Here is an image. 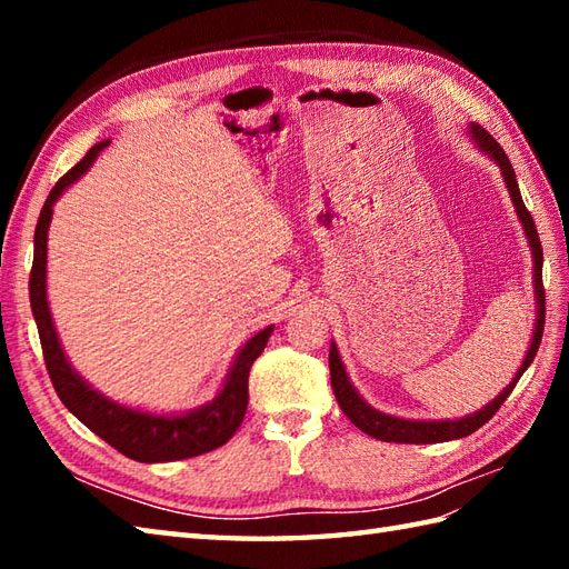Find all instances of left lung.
<instances>
[{
  "instance_id": "1",
  "label": "left lung",
  "mask_w": 569,
  "mask_h": 569,
  "mask_svg": "<svg viewBox=\"0 0 569 569\" xmlns=\"http://www.w3.org/2000/svg\"><path fill=\"white\" fill-rule=\"evenodd\" d=\"M469 134L471 139L477 141V147L485 151L487 156H491L493 161L499 163L501 173H503V183L511 192V202L518 212V220L523 224V232L528 237V244H530V253H533V286H536V300H538V320H536V332H533V340H530L528 347V355L523 359L521 369L516 371L513 381L506 386V389L493 398L489 406H485L477 413H471L467 418H459V420H403V418H393V416H386L381 410L371 408L365 398L357 393V389L352 383H349V377L345 371V365L340 359V352H337L335 342L330 345V379H332V391L337 403L345 410V416L355 422V426L371 435V438H377L381 442H403V445H430V442H447V440H459V438H467L475 430H479L485 426L487 420L493 418V413L503 406L506 398L511 396V391L516 389L518 379L523 377V371L530 367V361L536 359V352L540 347L542 340V328H546V288H542V247H540V239H538V229L533 217L526 210L523 198H521V190H518V180L513 173V166L509 161V156L499 147V141L493 139L487 129H481L479 124H471L469 127Z\"/></svg>"
}]
</instances>
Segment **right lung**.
<instances>
[{
	"label": "right lung",
	"mask_w": 569,
	"mask_h": 569,
	"mask_svg": "<svg viewBox=\"0 0 569 569\" xmlns=\"http://www.w3.org/2000/svg\"><path fill=\"white\" fill-rule=\"evenodd\" d=\"M110 141L94 143V147L84 153V159L76 163L70 171L58 180L56 188L48 192L43 202V210L36 224L33 234V266L29 276V296H31V310L36 325H39L43 361L48 369V377L53 381V389L60 401L84 422L94 435L112 445L114 450L127 455L137 462H173V459H188L198 457L210 450L222 447L237 428L241 426L249 403V371L257 357L263 352L266 342L273 332V325L257 332L251 340L241 347L232 369L227 373V381L222 391L217 393L214 401L202 406L198 410H190L186 416H156L143 413L127 406H119L110 398H104L92 389L88 381L78 377V371L68 365L63 355V347L58 342V335L51 320V310H48L46 298V244H48V224H51L53 202L63 196V190L76 183V180L88 171L98 153Z\"/></svg>",
	"instance_id": "right-lung-1"
}]
</instances>
